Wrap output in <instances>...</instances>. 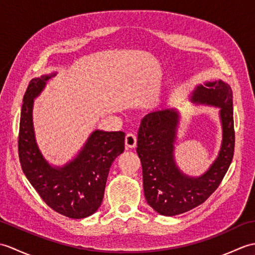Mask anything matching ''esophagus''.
I'll return each mask as SVG.
<instances>
[{
  "mask_svg": "<svg viewBox=\"0 0 255 255\" xmlns=\"http://www.w3.org/2000/svg\"><path fill=\"white\" fill-rule=\"evenodd\" d=\"M125 143H126V148L132 149L137 145V137L133 133H127L126 138H125Z\"/></svg>",
  "mask_w": 255,
  "mask_h": 255,
  "instance_id": "obj_1",
  "label": "esophagus"
}]
</instances>
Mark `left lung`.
<instances>
[{"label": "left lung", "instance_id": "obj_1", "mask_svg": "<svg viewBox=\"0 0 255 255\" xmlns=\"http://www.w3.org/2000/svg\"><path fill=\"white\" fill-rule=\"evenodd\" d=\"M191 100L220 108L223 142L217 159L203 175L192 177L178 169L174 143L180 114L175 108L145 115L138 131L137 153L142 165L143 191L156 213L175 216L197 207L213 194L228 171L235 152L232 91L223 81L198 85Z\"/></svg>", "mask_w": 255, "mask_h": 255}]
</instances>
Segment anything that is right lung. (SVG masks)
<instances>
[{
	"label": "right lung",
	"instance_id": "right-lung-1",
	"mask_svg": "<svg viewBox=\"0 0 255 255\" xmlns=\"http://www.w3.org/2000/svg\"><path fill=\"white\" fill-rule=\"evenodd\" d=\"M56 73L32 79L21 106L18 156L27 180L41 199L57 213L72 219L89 217L99 209L104 197L108 172L125 150V132L95 130L79 154L66 165L51 166L38 148L34 126V99Z\"/></svg>",
	"mask_w": 255,
	"mask_h": 255
}]
</instances>
